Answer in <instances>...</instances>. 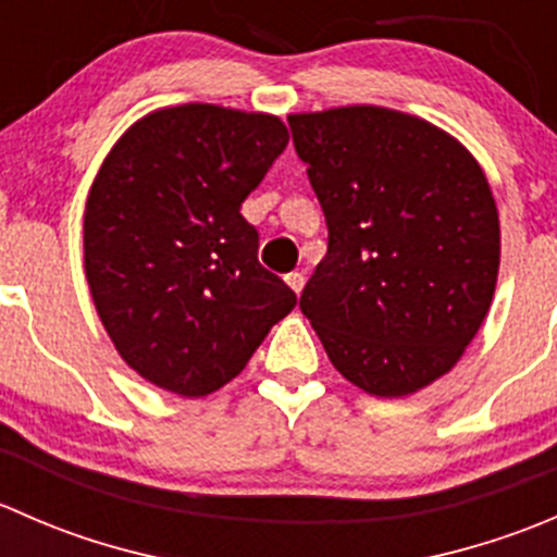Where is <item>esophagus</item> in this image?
<instances>
[{
    "label": "esophagus",
    "instance_id": "1",
    "mask_svg": "<svg viewBox=\"0 0 557 557\" xmlns=\"http://www.w3.org/2000/svg\"><path fill=\"white\" fill-rule=\"evenodd\" d=\"M285 283L290 285V290H294V294H301V288H305V274L288 272V274H285Z\"/></svg>",
    "mask_w": 557,
    "mask_h": 557
}]
</instances>
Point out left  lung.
I'll return each instance as SVG.
<instances>
[{
  "instance_id": "1",
  "label": "left lung",
  "mask_w": 557,
  "mask_h": 557,
  "mask_svg": "<svg viewBox=\"0 0 557 557\" xmlns=\"http://www.w3.org/2000/svg\"><path fill=\"white\" fill-rule=\"evenodd\" d=\"M329 226L299 307L342 377L407 396L450 372L498 277V212L480 164L385 107L290 115Z\"/></svg>"
}]
</instances>
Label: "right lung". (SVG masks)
Here are the masks:
<instances>
[{"instance_id": "obj_1", "label": "right lung", "mask_w": 557, "mask_h": 557, "mask_svg": "<svg viewBox=\"0 0 557 557\" xmlns=\"http://www.w3.org/2000/svg\"><path fill=\"white\" fill-rule=\"evenodd\" d=\"M285 145L272 115L180 104L104 159L83 223L88 288L115 350L153 385L218 391L296 307L239 212Z\"/></svg>"}]
</instances>
